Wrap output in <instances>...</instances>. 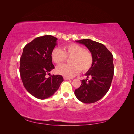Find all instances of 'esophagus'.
<instances>
[{"instance_id": "1", "label": "esophagus", "mask_w": 134, "mask_h": 134, "mask_svg": "<svg viewBox=\"0 0 134 134\" xmlns=\"http://www.w3.org/2000/svg\"><path fill=\"white\" fill-rule=\"evenodd\" d=\"M64 79L65 80H71V79H72L71 78H68V77H64Z\"/></svg>"}]
</instances>
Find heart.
<instances>
[{
	"label": "heart",
	"instance_id": "heart-1",
	"mask_svg": "<svg viewBox=\"0 0 134 134\" xmlns=\"http://www.w3.org/2000/svg\"><path fill=\"white\" fill-rule=\"evenodd\" d=\"M72 56L70 60L71 64H62L56 68V72L65 77L71 78L78 74L80 70L87 72L93 64V56L91 52L76 43H70L65 46L63 50L55 48L52 51V60L56 64L63 63L66 56Z\"/></svg>",
	"mask_w": 134,
	"mask_h": 134
}]
</instances>
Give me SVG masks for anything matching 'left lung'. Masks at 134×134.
Returning a JSON list of instances; mask_svg holds the SVG:
<instances>
[{
	"label": "left lung",
	"mask_w": 134,
	"mask_h": 134,
	"mask_svg": "<svg viewBox=\"0 0 134 134\" xmlns=\"http://www.w3.org/2000/svg\"><path fill=\"white\" fill-rule=\"evenodd\" d=\"M84 44L90 51L93 56V64L85 74L91 79L82 80L79 88L74 94L80 101L84 103H92L103 97L111 87L114 74L113 55L104 44L83 39L76 41Z\"/></svg>",
	"instance_id": "8db88e82"
}]
</instances>
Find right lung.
I'll use <instances>...</instances> for the list:
<instances>
[{
	"instance_id": "right-lung-1",
	"label": "right lung",
	"mask_w": 134,
	"mask_h": 134,
	"mask_svg": "<svg viewBox=\"0 0 134 134\" xmlns=\"http://www.w3.org/2000/svg\"><path fill=\"white\" fill-rule=\"evenodd\" d=\"M58 38L45 35L35 38L24 47L19 72L24 87L35 97L44 99L58 91L64 79L60 75H46L55 68L51 54Z\"/></svg>"
}]
</instances>
